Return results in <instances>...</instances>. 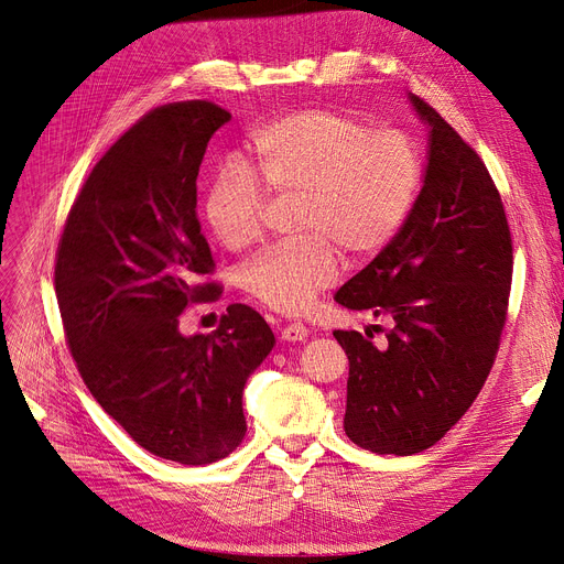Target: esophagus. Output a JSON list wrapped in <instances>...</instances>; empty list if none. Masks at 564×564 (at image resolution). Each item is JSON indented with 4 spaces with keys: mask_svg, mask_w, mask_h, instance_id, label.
<instances>
[{
    "mask_svg": "<svg viewBox=\"0 0 564 564\" xmlns=\"http://www.w3.org/2000/svg\"><path fill=\"white\" fill-rule=\"evenodd\" d=\"M306 336H308V329L302 323H290L281 329V340H288V343L304 340Z\"/></svg>",
    "mask_w": 564,
    "mask_h": 564,
    "instance_id": "34e87169",
    "label": "esophagus"
}]
</instances>
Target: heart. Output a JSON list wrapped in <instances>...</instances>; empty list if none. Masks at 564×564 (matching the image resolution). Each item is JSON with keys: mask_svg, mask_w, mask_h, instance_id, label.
<instances>
[{"mask_svg": "<svg viewBox=\"0 0 564 564\" xmlns=\"http://www.w3.org/2000/svg\"><path fill=\"white\" fill-rule=\"evenodd\" d=\"M424 180L420 144L399 129L304 108L251 131L241 165L228 163L207 186L203 216L226 249L260 235L264 192L300 195L295 243H279L239 267L256 302L300 313L338 274V252L369 258L397 237Z\"/></svg>", "mask_w": 564, "mask_h": 564, "instance_id": "obj_1", "label": "heart"}]
</instances>
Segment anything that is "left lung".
Listing matches in <instances>:
<instances>
[{
	"mask_svg": "<svg viewBox=\"0 0 564 564\" xmlns=\"http://www.w3.org/2000/svg\"><path fill=\"white\" fill-rule=\"evenodd\" d=\"M410 101L429 124L424 186L397 237L334 297L391 321L378 346L371 332L334 336L350 361L346 435L397 456L433 447L477 399L500 348L513 269L484 161L424 99Z\"/></svg>",
	"mask_w": 564,
	"mask_h": 564,
	"instance_id": "left-lung-1",
	"label": "left lung"
}]
</instances>
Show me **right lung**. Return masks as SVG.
<instances>
[{
  "label": "right lung",
  "mask_w": 564,
  "mask_h": 564,
  "mask_svg": "<svg viewBox=\"0 0 564 564\" xmlns=\"http://www.w3.org/2000/svg\"><path fill=\"white\" fill-rule=\"evenodd\" d=\"M230 117L212 101L140 117L94 165L57 247L62 325L91 397L142 449L184 465L239 447L243 384L276 343L247 304H230L212 334L180 332L188 304L221 295L203 281L214 260L195 180Z\"/></svg>",
  "instance_id": "obj_1"
}]
</instances>
